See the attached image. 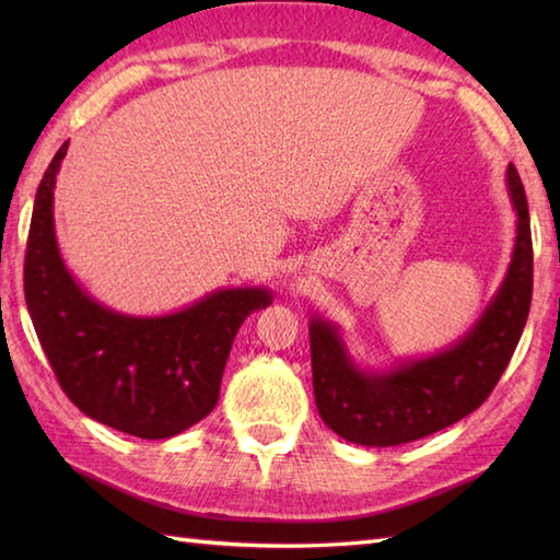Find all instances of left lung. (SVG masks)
I'll return each mask as SVG.
<instances>
[{
  "mask_svg": "<svg viewBox=\"0 0 560 560\" xmlns=\"http://www.w3.org/2000/svg\"><path fill=\"white\" fill-rule=\"evenodd\" d=\"M517 237L505 279L467 337L428 359L387 373H365L351 361L339 329L311 323L313 389L323 421L343 440L368 447L411 443L457 423L489 399L513 359L532 303V231L525 187L508 165Z\"/></svg>",
  "mask_w": 560,
  "mask_h": 560,
  "instance_id": "8db88e82",
  "label": "left lung"
}]
</instances>
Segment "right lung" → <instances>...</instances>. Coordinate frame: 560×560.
Returning a JSON list of instances; mask_svg holds the SVG:
<instances>
[{
    "instance_id": "right-lung-1",
    "label": "right lung",
    "mask_w": 560,
    "mask_h": 560,
    "mask_svg": "<svg viewBox=\"0 0 560 560\" xmlns=\"http://www.w3.org/2000/svg\"><path fill=\"white\" fill-rule=\"evenodd\" d=\"M67 149L69 141L47 165L31 217L23 291L35 335L59 387L83 413L137 438H173L217 407L237 329L271 293L213 291L163 317H129L93 301L55 237L52 189Z\"/></svg>"
}]
</instances>
